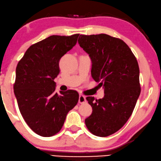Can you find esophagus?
<instances>
[{
  "mask_svg": "<svg viewBox=\"0 0 161 161\" xmlns=\"http://www.w3.org/2000/svg\"><path fill=\"white\" fill-rule=\"evenodd\" d=\"M86 97H85L84 95H82V94H80L79 95V103H80V104H82V103H86Z\"/></svg>",
  "mask_w": 161,
  "mask_h": 161,
  "instance_id": "esophagus-1",
  "label": "esophagus"
}]
</instances>
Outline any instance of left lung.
I'll return each instance as SVG.
<instances>
[{
  "instance_id": "8db88e82",
  "label": "left lung",
  "mask_w": 161,
  "mask_h": 161,
  "mask_svg": "<svg viewBox=\"0 0 161 161\" xmlns=\"http://www.w3.org/2000/svg\"><path fill=\"white\" fill-rule=\"evenodd\" d=\"M79 44L92 61L91 75L105 96L87 97L91 115L85 125L93 135L107 137L117 132L131 117L140 91L137 58L123 40L106 35H80Z\"/></svg>"
}]
</instances>
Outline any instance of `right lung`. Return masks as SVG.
Wrapping results in <instances>:
<instances>
[{
    "label": "right lung",
    "mask_w": 161,
    "mask_h": 161,
    "mask_svg": "<svg viewBox=\"0 0 161 161\" xmlns=\"http://www.w3.org/2000/svg\"><path fill=\"white\" fill-rule=\"evenodd\" d=\"M79 36H51L40 41L26 50L16 67L13 87L20 112L30 129L42 137L58 133L79 101L75 91L55 93L53 81L60 72V58L76 45Z\"/></svg>",
    "instance_id": "right-lung-1"
}]
</instances>
